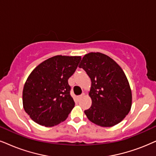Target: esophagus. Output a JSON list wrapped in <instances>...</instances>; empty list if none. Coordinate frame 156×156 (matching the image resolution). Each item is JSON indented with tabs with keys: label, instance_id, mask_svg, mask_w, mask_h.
Masks as SVG:
<instances>
[{
	"label": "esophagus",
	"instance_id": "esophagus-1",
	"mask_svg": "<svg viewBox=\"0 0 156 156\" xmlns=\"http://www.w3.org/2000/svg\"><path fill=\"white\" fill-rule=\"evenodd\" d=\"M84 95H85V94H84V93H83V94H81V95H80V96H77V98H78V100H79V99H80V98H81L83 96H84Z\"/></svg>",
	"mask_w": 156,
	"mask_h": 156
}]
</instances>
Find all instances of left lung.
<instances>
[{
    "label": "left lung",
    "mask_w": 156,
    "mask_h": 156,
    "mask_svg": "<svg viewBox=\"0 0 156 156\" xmlns=\"http://www.w3.org/2000/svg\"><path fill=\"white\" fill-rule=\"evenodd\" d=\"M79 68L91 80L89 96L92 104L84 113L101 127H112L124 119L130 111L132 92L125 73L107 55L90 52L84 55Z\"/></svg>",
    "instance_id": "obj_1"
}]
</instances>
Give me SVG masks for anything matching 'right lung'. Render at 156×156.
Wrapping results in <instances>:
<instances>
[{"label": "right lung", "instance_id": "add662e5", "mask_svg": "<svg viewBox=\"0 0 156 156\" xmlns=\"http://www.w3.org/2000/svg\"><path fill=\"white\" fill-rule=\"evenodd\" d=\"M80 56L57 55L44 60L29 75L23 89V106L33 121L52 127L67 119L75 106L68 78Z\"/></svg>", "mask_w": 156, "mask_h": 156}]
</instances>
